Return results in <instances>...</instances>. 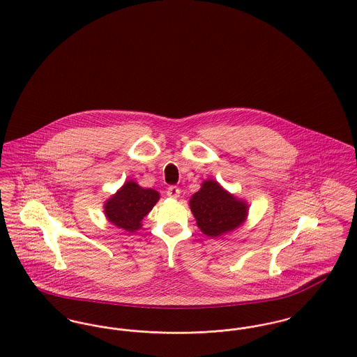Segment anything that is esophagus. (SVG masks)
I'll return each instance as SVG.
<instances>
[{
  "label": "esophagus",
  "mask_w": 357,
  "mask_h": 357,
  "mask_svg": "<svg viewBox=\"0 0 357 357\" xmlns=\"http://www.w3.org/2000/svg\"><path fill=\"white\" fill-rule=\"evenodd\" d=\"M179 194H181V190H179L176 186H169V188L167 189V195L171 197V198H178Z\"/></svg>",
  "instance_id": "esophagus-1"
}]
</instances>
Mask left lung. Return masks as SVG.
<instances>
[{"mask_svg": "<svg viewBox=\"0 0 357 357\" xmlns=\"http://www.w3.org/2000/svg\"><path fill=\"white\" fill-rule=\"evenodd\" d=\"M190 209L198 228L218 238L241 227L247 218L246 202L225 192L216 181L208 179L192 194Z\"/></svg>", "mask_w": 357, "mask_h": 357, "instance_id": "left-lung-1", "label": "left lung"}]
</instances>
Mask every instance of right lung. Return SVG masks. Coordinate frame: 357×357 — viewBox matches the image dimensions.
Returning a JSON list of instances; mask_svg holds the SVG:
<instances>
[{
    "label": "right lung",
    "instance_id": "right-lung-1",
    "mask_svg": "<svg viewBox=\"0 0 357 357\" xmlns=\"http://www.w3.org/2000/svg\"><path fill=\"white\" fill-rule=\"evenodd\" d=\"M160 194L152 189H144L136 182H126L105 204V215L115 227L128 232L141 228V221L152 211Z\"/></svg>",
    "mask_w": 357,
    "mask_h": 357
}]
</instances>
